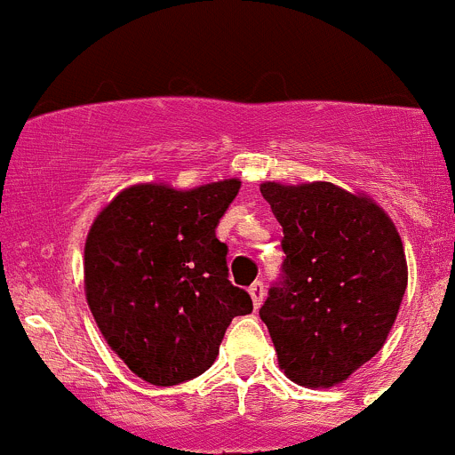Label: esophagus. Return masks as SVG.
I'll list each match as a JSON object with an SVG mask.
<instances>
[{"label": "esophagus", "mask_w": 455, "mask_h": 455, "mask_svg": "<svg viewBox=\"0 0 455 455\" xmlns=\"http://www.w3.org/2000/svg\"><path fill=\"white\" fill-rule=\"evenodd\" d=\"M250 296H251V303H254V307H260V303H263V299H265V285H263V281H254L250 285Z\"/></svg>", "instance_id": "1"}]
</instances>
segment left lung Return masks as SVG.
Masks as SVG:
<instances>
[{
  "instance_id": "left-lung-1",
  "label": "left lung",
  "mask_w": 455,
  "mask_h": 455,
  "mask_svg": "<svg viewBox=\"0 0 455 455\" xmlns=\"http://www.w3.org/2000/svg\"><path fill=\"white\" fill-rule=\"evenodd\" d=\"M281 223V278L259 309L290 380L331 387L380 352L407 290L403 241L367 196L263 183Z\"/></svg>"
}]
</instances>
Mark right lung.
<instances>
[{"mask_svg": "<svg viewBox=\"0 0 455 455\" xmlns=\"http://www.w3.org/2000/svg\"><path fill=\"white\" fill-rule=\"evenodd\" d=\"M241 181L119 192L85 238V299L103 339L130 371L159 387L212 367L234 316L251 312L217 238Z\"/></svg>", "mask_w": 455, "mask_h": 455, "instance_id": "add662e5", "label": "right lung"}]
</instances>
